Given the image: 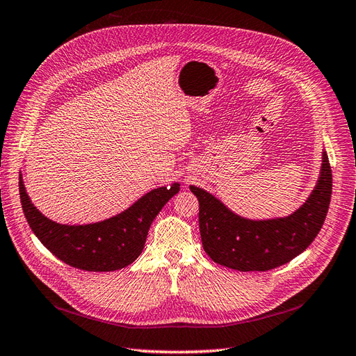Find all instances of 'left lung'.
<instances>
[{
    "mask_svg": "<svg viewBox=\"0 0 356 356\" xmlns=\"http://www.w3.org/2000/svg\"><path fill=\"white\" fill-rule=\"evenodd\" d=\"M332 175L327 152L322 154L318 184L304 204L286 218L252 220L231 211L207 191L191 186L200 202L202 248L219 266L238 271H267L306 250L327 218Z\"/></svg>",
    "mask_w": 356,
    "mask_h": 356,
    "instance_id": "8db88e82",
    "label": "left lung"
}]
</instances>
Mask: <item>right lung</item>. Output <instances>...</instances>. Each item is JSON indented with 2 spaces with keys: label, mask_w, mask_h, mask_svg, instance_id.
<instances>
[{
  "label": "right lung",
  "mask_w": 356,
  "mask_h": 356,
  "mask_svg": "<svg viewBox=\"0 0 356 356\" xmlns=\"http://www.w3.org/2000/svg\"><path fill=\"white\" fill-rule=\"evenodd\" d=\"M179 184L156 188L119 215L88 225H63L47 219L29 200L22 175L19 194L26 222L37 238L68 266L86 271H115L134 262L143 252L147 232Z\"/></svg>",
  "instance_id": "obj_1"
}]
</instances>
